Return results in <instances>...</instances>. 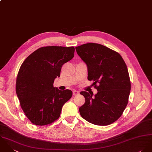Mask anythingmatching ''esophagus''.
Masks as SVG:
<instances>
[{
    "label": "esophagus",
    "mask_w": 152,
    "mask_h": 152,
    "mask_svg": "<svg viewBox=\"0 0 152 152\" xmlns=\"http://www.w3.org/2000/svg\"><path fill=\"white\" fill-rule=\"evenodd\" d=\"M79 91H73V94L74 95V96H76V95H77L78 94H79Z\"/></svg>",
    "instance_id": "1"
}]
</instances>
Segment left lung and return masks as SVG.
<instances>
[{
  "label": "left lung",
  "mask_w": 152,
  "mask_h": 152,
  "mask_svg": "<svg viewBox=\"0 0 152 152\" xmlns=\"http://www.w3.org/2000/svg\"><path fill=\"white\" fill-rule=\"evenodd\" d=\"M75 49L87 64L88 80L94 82L97 91L94 97L90 92H80L85 103L79 107L80 114L92 124H110L121 116L128 103L131 83L127 66L119 53L100 44L89 43Z\"/></svg>",
  "instance_id": "obj_1"
}]
</instances>
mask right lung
I'll return each instance as SVG.
<instances>
[{"label":"right lung","mask_w":152,"mask_h":152,"mask_svg":"<svg viewBox=\"0 0 152 152\" xmlns=\"http://www.w3.org/2000/svg\"><path fill=\"white\" fill-rule=\"evenodd\" d=\"M75 48L46 46L39 48L22 63L16 78V91L20 106L35 125L45 126L56 121L72 91L53 87L63 64L74 57Z\"/></svg>","instance_id":"add662e5"}]
</instances>
